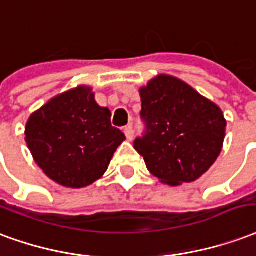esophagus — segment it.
<instances>
[{"label":"esophagus","instance_id":"esophagus-1","mask_svg":"<svg viewBox=\"0 0 256 256\" xmlns=\"http://www.w3.org/2000/svg\"><path fill=\"white\" fill-rule=\"evenodd\" d=\"M124 134H126L128 140H132V139H134V134H135V130H134V128H132L130 126H126V128H124Z\"/></svg>","mask_w":256,"mask_h":256}]
</instances>
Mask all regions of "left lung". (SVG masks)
Listing matches in <instances>:
<instances>
[{
	"label": "left lung",
	"mask_w": 256,
	"mask_h": 256,
	"mask_svg": "<svg viewBox=\"0 0 256 256\" xmlns=\"http://www.w3.org/2000/svg\"><path fill=\"white\" fill-rule=\"evenodd\" d=\"M144 132L134 142L152 176L169 186L195 182L221 152L226 121L221 109L173 76L140 88Z\"/></svg>",
	"instance_id": "obj_1"
}]
</instances>
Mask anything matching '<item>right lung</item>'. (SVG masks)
Returning a JSON list of instances; mask_svg holds the SVG:
<instances>
[{
	"mask_svg": "<svg viewBox=\"0 0 256 256\" xmlns=\"http://www.w3.org/2000/svg\"><path fill=\"white\" fill-rule=\"evenodd\" d=\"M112 113L80 86L49 100L27 121L26 142L34 160L53 182L83 188L105 173L126 135L112 126Z\"/></svg>",
	"mask_w": 256,
	"mask_h": 256,
	"instance_id": "obj_1",
	"label": "right lung"
}]
</instances>
